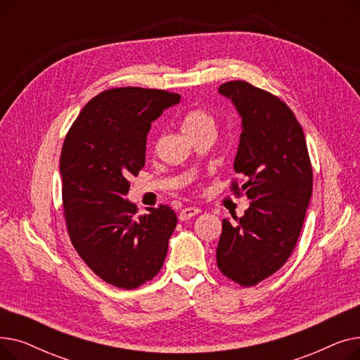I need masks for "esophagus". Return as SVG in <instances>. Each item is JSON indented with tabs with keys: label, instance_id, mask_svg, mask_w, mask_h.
Masks as SVG:
<instances>
[{
	"label": "esophagus",
	"instance_id": "1",
	"mask_svg": "<svg viewBox=\"0 0 360 360\" xmlns=\"http://www.w3.org/2000/svg\"><path fill=\"white\" fill-rule=\"evenodd\" d=\"M200 213H201V209H198V207H185V209H182L181 213H179V220L181 221L190 220L191 217H194Z\"/></svg>",
	"mask_w": 360,
	"mask_h": 360
}]
</instances>
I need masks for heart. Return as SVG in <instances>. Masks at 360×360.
<instances>
[{
	"label": "heart",
	"instance_id": "heart-1",
	"mask_svg": "<svg viewBox=\"0 0 360 360\" xmlns=\"http://www.w3.org/2000/svg\"><path fill=\"white\" fill-rule=\"evenodd\" d=\"M216 129V121L207 110L195 109L188 112L182 120V131L188 137L200 134L204 131H214Z\"/></svg>",
	"mask_w": 360,
	"mask_h": 360
}]
</instances>
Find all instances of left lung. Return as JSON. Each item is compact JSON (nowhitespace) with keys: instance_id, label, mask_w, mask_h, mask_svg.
Masks as SVG:
<instances>
[{"instance_id":"obj_1","label":"left lung","mask_w":360,"mask_h":360,"mask_svg":"<svg viewBox=\"0 0 360 360\" xmlns=\"http://www.w3.org/2000/svg\"><path fill=\"white\" fill-rule=\"evenodd\" d=\"M242 120L233 169L247 176L240 188L250 209L232 224L223 219L219 270L240 286H255L290 257L312 195V167L304 129L290 108L247 82L219 87Z\"/></svg>"}]
</instances>
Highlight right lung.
Instances as JSON below:
<instances>
[{
	"mask_svg": "<svg viewBox=\"0 0 360 360\" xmlns=\"http://www.w3.org/2000/svg\"><path fill=\"white\" fill-rule=\"evenodd\" d=\"M181 96L118 87L94 96L64 140L60 172L70 239L89 269L109 285L136 289L162 269L176 213L169 205L137 216L125 200L128 178L146 163L151 122Z\"/></svg>",
	"mask_w": 360,
	"mask_h": 360,
	"instance_id": "obj_1",
	"label": "right lung"
}]
</instances>
